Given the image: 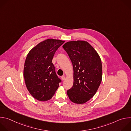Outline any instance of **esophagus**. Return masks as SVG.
Here are the masks:
<instances>
[{"label":"esophagus","instance_id":"1","mask_svg":"<svg viewBox=\"0 0 131 131\" xmlns=\"http://www.w3.org/2000/svg\"><path fill=\"white\" fill-rule=\"evenodd\" d=\"M61 78H62V79L63 80H65L66 78H65V76H63L61 77Z\"/></svg>","mask_w":131,"mask_h":131}]
</instances>
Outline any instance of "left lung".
Returning a JSON list of instances; mask_svg holds the SVG:
<instances>
[{
    "instance_id": "1",
    "label": "left lung",
    "mask_w": 131,
    "mask_h": 131,
    "mask_svg": "<svg viewBox=\"0 0 131 131\" xmlns=\"http://www.w3.org/2000/svg\"><path fill=\"white\" fill-rule=\"evenodd\" d=\"M63 48L68 54L73 69V83L67 91L69 100L84 104L94 96L102 80V64L99 54L89 42L71 41Z\"/></svg>"
}]
</instances>
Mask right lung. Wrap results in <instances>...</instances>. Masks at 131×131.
Segmentation results:
<instances>
[{
    "mask_svg": "<svg viewBox=\"0 0 131 131\" xmlns=\"http://www.w3.org/2000/svg\"><path fill=\"white\" fill-rule=\"evenodd\" d=\"M64 41L48 39L36 45L28 53L23 75L30 94L39 101H47L54 95L61 80L52 63L54 55Z\"/></svg>",
    "mask_w": 131,
    "mask_h": 131,
    "instance_id": "1",
    "label": "right lung"
}]
</instances>
